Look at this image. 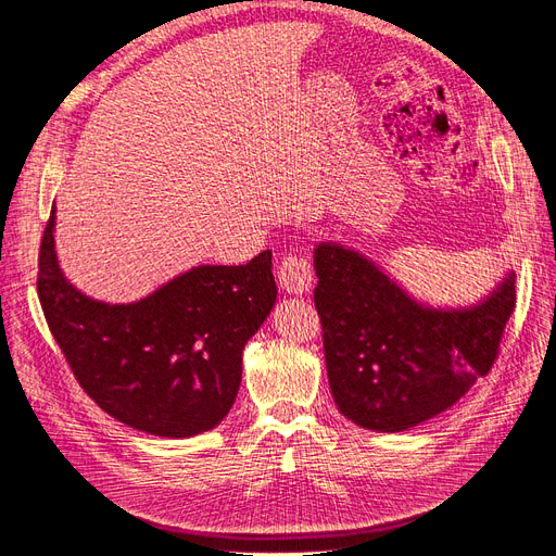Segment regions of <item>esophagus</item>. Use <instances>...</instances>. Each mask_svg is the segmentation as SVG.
Masks as SVG:
<instances>
[{
    "label": "esophagus",
    "instance_id": "obj_1",
    "mask_svg": "<svg viewBox=\"0 0 556 556\" xmlns=\"http://www.w3.org/2000/svg\"><path fill=\"white\" fill-rule=\"evenodd\" d=\"M278 282L282 290H288L292 294H301L311 290L315 271H313V262L304 255H299V252H290V255H285L278 262Z\"/></svg>",
    "mask_w": 556,
    "mask_h": 556
}]
</instances>
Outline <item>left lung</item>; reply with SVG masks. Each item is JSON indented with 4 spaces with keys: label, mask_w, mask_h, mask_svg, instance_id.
<instances>
[{
    "label": "left lung",
    "mask_w": 556,
    "mask_h": 556,
    "mask_svg": "<svg viewBox=\"0 0 556 556\" xmlns=\"http://www.w3.org/2000/svg\"><path fill=\"white\" fill-rule=\"evenodd\" d=\"M315 274L333 401L374 431L410 429L454 406L492 371L517 304L510 276L478 308L429 311L341 245H317Z\"/></svg>",
    "instance_id": "8db88e82"
}]
</instances>
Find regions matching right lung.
Returning a JSON list of instances; mask_svg holds the SVG:
<instances>
[{"mask_svg":"<svg viewBox=\"0 0 556 556\" xmlns=\"http://www.w3.org/2000/svg\"><path fill=\"white\" fill-rule=\"evenodd\" d=\"M41 237L37 292L50 333L99 408L131 429L188 439L223 422L241 355L276 304L271 250L239 266H197L137 304L109 306L64 280Z\"/></svg>","mask_w":556,"mask_h":556,"instance_id":"add662e5","label":"right lung"}]
</instances>
